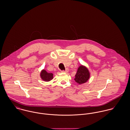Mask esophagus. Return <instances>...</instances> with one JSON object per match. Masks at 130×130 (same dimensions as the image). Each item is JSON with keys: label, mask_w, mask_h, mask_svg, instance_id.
I'll return each instance as SVG.
<instances>
[{"label": "esophagus", "mask_w": 130, "mask_h": 130, "mask_svg": "<svg viewBox=\"0 0 130 130\" xmlns=\"http://www.w3.org/2000/svg\"><path fill=\"white\" fill-rule=\"evenodd\" d=\"M69 71V69H66V70H63V71H62V72H65V73H67Z\"/></svg>", "instance_id": "34e87169"}]
</instances>
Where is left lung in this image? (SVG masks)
Segmentation results:
<instances>
[{
    "mask_svg": "<svg viewBox=\"0 0 130 130\" xmlns=\"http://www.w3.org/2000/svg\"><path fill=\"white\" fill-rule=\"evenodd\" d=\"M90 73L88 69L83 65H80L78 68L74 80L79 84L86 83L90 78Z\"/></svg>",
    "mask_w": 130,
    "mask_h": 130,
    "instance_id": "1",
    "label": "left lung"
}]
</instances>
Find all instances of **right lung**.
Returning <instances> with one entry per match:
<instances>
[{
	"instance_id": "obj_1",
	"label": "right lung",
	"mask_w": 130,
	"mask_h": 130,
	"mask_svg": "<svg viewBox=\"0 0 130 130\" xmlns=\"http://www.w3.org/2000/svg\"><path fill=\"white\" fill-rule=\"evenodd\" d=\"M40 77L41 79L45 82H49L53 79V75L52 73H47L46 70L43 69L40 72Z\"/></svg>"
}]
</instances>
